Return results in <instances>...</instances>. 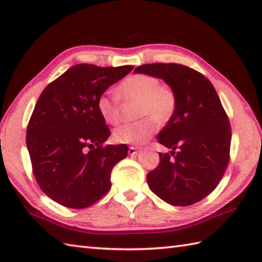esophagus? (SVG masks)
<instances>
[{
	"instance_id": "obj_1",
	"label": "esophagus",
	"mask_w": 262,
	"mask_h": 262,
	"mask_svg": "<svg viewBox=\"0 0 262 262\" xmlns=\"http://www.w3.org/2000/svg\"><path fill=\"white\" fill-rule=\"evenodd\" d=\"M128 153H129L130 155H136L138 153V148H136L134 146H130L129 148H128Z\"/></svg>"
}]
</instances>
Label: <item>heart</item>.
<instances>
[{
	"mask_svg": "<svg viewBox=\"0 0 262 262\" xmlns=\"http://www.w3.org/2000/svg\"><path fill=\"white\" fill-rule=\"evenodd\" d=\"M119 96L126 101H137L136 116L143 117L116 128L114 138L117 143L142 145L158 129V122L164 125L174 116L178 98L174 89L162 84L160 79L149 74L128 76L118 86ZM97 108L104 121L117 125L120 120V104L117 97L100 94Z\"/></svg>",
	"mask_w": 262,
	"mask_h": 262,
	"instance_id": "obj_1",
	"label": "heart"
}]
</instances>
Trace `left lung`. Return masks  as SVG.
I'll return each instance as SVG.
<instances>
[{"instance_id": "left-lung-1", "label": "left lung", "mask_w": 262, "mask_h": 262, "mask_svg": "<svg viewBox=\"0 0 262 262\" xmlns=\"http://www.w3.org/2000/svg\"><path fill=\"white\" fill-rule=\"evenodd\" d=\"M134 72L163 79L178 98L174 116L158 135L172 151L160 153L148 187L170 205L198 203L219 186L230 162L231 125L219 94L207 77L181 64H144Z\"/></svg>"}]
</instances>
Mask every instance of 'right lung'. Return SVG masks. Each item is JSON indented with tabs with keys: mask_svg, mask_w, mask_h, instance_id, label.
<instances>
[{
	"mask_svg": "<svg viewBox=\"0 0 262 262\" xmlns=\"http://www.w3.org/2000/svg\"><path fill=\"white\" fill-rule=\"evenodd\" d=\"M134 69L77 64L43 89L27 127V147L38 186L69 208H86L111 187L110 173L128 146L103 145L109 127L97 100Z\"/></svg>",
	"mask_w": 262,
	"mask_h": 262,
	"instance_id": "right-lung-1",
	"label": "right lung"
}]
</instances>
